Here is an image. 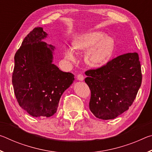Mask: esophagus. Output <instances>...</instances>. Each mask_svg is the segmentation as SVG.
<instances>
[{
  "instance_id": "esophagus-1",
  "label": "esophagus",
  "mask_w": 152,
  "mask_h": 152,
  "mask_svg": "<svg viewBox=\"0 0 152 152\" xmlns=\"http://www.w3.org/2000/svg\"><path fill=\"white\" fill-rule=\"evenodd\" d=\"M84 77L82 74H78V76H77V79H78V80L82 81V80H84Z\"/></svg>"
}]
</instances>
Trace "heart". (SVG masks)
I'll use <instances>...</instances> for the list:
<instances>
[{"instance_id": "1", "label": "heart", "mask_w": 152, "mask_h": 152, "mask_svg": "<svg viewBox=\"0 0 152 152\" xmlns=\"http://www.w3.org/2000/svg\"><path fill=\"white\" fill-rule=\"evenodd\" d=\"M76 51H87L86 60L90 65L99 67L107 64L113 56L115 42L111 37L101 32H92L77 38L73 43ZM66 58L74 60L75 55L72 49L66 51Z\"/></svg>"}]
</instances>
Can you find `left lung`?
Masks as SVG:
<instances>
[{
  "label": "left lung",
  "mask_w": 152,
  "mask_h": 152,
  "mask_svg": "<svg viewBox=\"0 0 152 152\" xmlns=\"http://www.w3.org/2000/svg\"><path fill=\"white\" fill-rule=\"evenodd\" d=\"M91 92L89 108L95 117L113 119L129 109L140 89L142 74L137 53H127L106 65L85 72Z\"/></svg>",
  "instance_id": "8db88e82"
}]
</instances>
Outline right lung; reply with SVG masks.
Returning <instances> with one entry per match:
<instances>
[{"label": "right lung", "mask_w": 152, "mask_h": 152, "mask_svg": "<svg viewBox=\"0 0 152 152\" xmlns=\"http://www.w3.org/2000/svg\"><path fill=\"white\" fill-rule=\"evenodd\" d=\"M48 34L35 27L23 41L15 55L12 76L19 106L35 117H50L57 111L61 96L74 80L52 64L54 47L42 39Z\"/></svg>", "instance_id": "1"}]
</instances>
